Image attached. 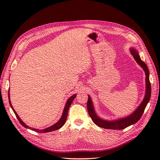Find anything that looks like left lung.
<instances>
[{
	"label": "left lung",
	"instance_id": "8db88e82",
	"mask_svg": "<svg viewBox=\"0 0 160 160\" xmlns=\"http://www.w3.org/2000/svg\"><path fill=\"white\" fill-rule=\"evenodd\" d=\"M129 51L133 57L134 59L138 62V64L143 69L146 73V93L142 103L138 106L132 113L125 118H119L114 120H106L99 118L97 115L94 108L93 101L91 100V97L88 95V101L87 106L89 115L93 120V123L100 128L109 129H118L121 130L126 128L138 122L141 118L143 113V111L146 109L148 103H149L150 98H151V84L149 82V71L146 63L141 59L139 57V52L135 48H130Z\"/></svg>",
	"mask_w": 160,
	"mask_h": 160
}]
</instances>
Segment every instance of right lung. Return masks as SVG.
Segmentation results:
<instances>
[{
  "instance_id": "add662e5",
  "label": "right lung",
  "mask_w": 160,
  "mask_h": 160,
  "mask_svg": "<svg viewBox=\"0 0 160 160\" xmlns=\"http://www.w3.org/2000/svg\"><path fill=\"white\" fill-rule=\"evenodd\" d=\"M8 101H9V103H10V105L12 109V111H14V114H15L17 118L18 119V120L19 121V122H20V123L22 125L23 127H25V128H27V129H30L32 131H35V132H38V133H48V132H53V131H55V130H57L60 129L61 128H62V126H63L66 120H67V113H68V111H69V109L70 108V106L72 102V101H73L75 99V98H76V95L77 94H74L72 95V96H71L70 98L67 99V102L65 103V108H64V109H63V111H62V115H61V118H60V119L58 121V122L57 123H55V124H53L52 125H51V126L49 127V128H47L45 129H35V128H30L28 127L27 125H26L25 123H24L21 120V119L19 118V116L18 115V114L17 113V112L15 111V110L14 109L12 105L11 104V100H10V94H9V91H8Z\"/></svg>"
}]
</instances>
